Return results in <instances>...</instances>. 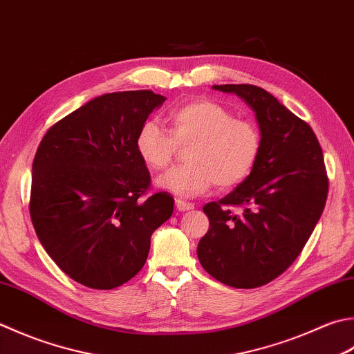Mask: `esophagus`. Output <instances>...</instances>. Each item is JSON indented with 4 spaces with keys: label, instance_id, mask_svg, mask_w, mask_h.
<instances>
[{
    "label": "esophagus",
    "instance_id": "34e87169",
    "mask_svg": "<svg viewBox=\"0 0 354 354\" xmlns=\"http://www.w3.org/2000/svg\"><path fill=\"white\" fill-rule=\"evenodd\" d=\"M193 205L192 203H187V201H181V199H176V209L179 212H189V210H193Z\"/></svg>",
    "mask_w": 354,
    "mask_h": 354
}]
</instances>
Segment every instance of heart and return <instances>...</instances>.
Wrapping results in <instances>:
<instances>
[{"label": "heart", "mask_w": 354, "mask_h": 354, "mask_svg": "<svg viewBox=\"0 0 354 354\" xmlns=\"http://www.w3.org/2000/svg\"><path fill=\"white\" fill-rule=\"evenodd\" d=\"M170 133L147 120L136 133L135 147L144 165L164 170L175 158L178 145H189L184 167L173 169L156 181L158 189L181 198L201 196L214 184L230 190L244 183L258 162L262 147L254 122L234 118L219 104L196 100L169 113Z\"/></svg>", "instance_id": "heart-1"}]
</instances>
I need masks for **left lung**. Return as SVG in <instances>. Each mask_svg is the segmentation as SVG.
<instances>
[{"label": "left lung", "mask_w": 354, "mask_h": 354, "mask_svg": "<svg viewBox=\"0 0 354 354\" xmlns=\"http://www.w3.org/2000/svg\"><path fill=\"white\" fill-rule=\"evenodd\" d=\"M213 88L234 93L252 107L262 147L245 181L204 205L210 227L196 253L214 279L256 288L293 264L321 218L328 193L322 149L308 124L267 90L252 84ZM232 206L241 212L233 214Z\"/></svg>", "instance_id": "left-lung-1"}]
</instances>
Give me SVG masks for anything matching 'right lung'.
<instances>
[{
  "label": "right lung",
  "instance_id": "add662e5",
  "mask_svg": "<svg viewBox=\"0 0 354 354\" xmlns=\"http://www.w3.org/2000/svg\"><path fill=\"white\" fill-rule=\"evenodd\" d=\"M165 98L151 90L101 95L47 130L32 165L30 218L47 254L88 288L112 290L144 267L150 238L173 213L147 199L150 173L135 140Z\"/></svg>",
  "mask_w": 354,
  "mask_h": 354
}]
</instances>
